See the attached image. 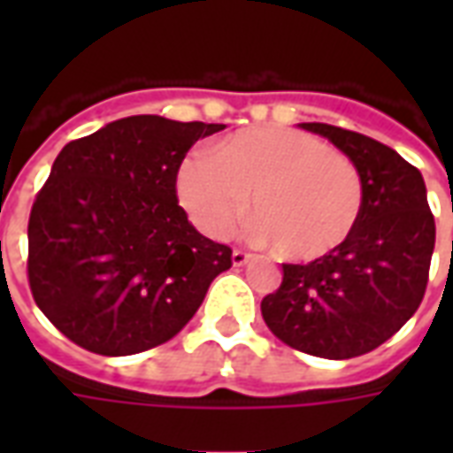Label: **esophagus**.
<instances>
[{"instance_id": "esophagus-1", "label": "esophagus", "mask_w": 453, "mask_h": 453, "mask_svg": "<svg viewBox=\"0 0 453 453\" xmlns=\"http://www.w3.org/2000/svg\"><path fill=\"white\" fill-rule=\"evenodd\" d=\"M250 259H252V255H247L245 250H233V265L235 266H245Z\"/></svg>"}]
</instances>
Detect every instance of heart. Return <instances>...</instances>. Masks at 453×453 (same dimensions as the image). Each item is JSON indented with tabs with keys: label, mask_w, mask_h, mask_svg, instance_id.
<instances>
[{
	"label": "heart",
	"mask_w": 453,
	"mask_h": 453,
	"mask_svg": "<svg viewBox=\"0 0 453 453\" xmlns=\"http://www.w3.org/2000/svg\"><path fill=\"white\" fill-rule=\"evenodd\" d=\"M252 235L279 255L313 262L333 255L354 233L364 181L349 157L291 128H250L191 152L177 169V198L208 237H226L247 213Z\"/></svg>",
	"instance_id": "obj_1"
}]
</instances>
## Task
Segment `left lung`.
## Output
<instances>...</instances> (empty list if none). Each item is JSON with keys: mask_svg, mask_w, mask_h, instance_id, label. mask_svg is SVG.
Returning a JSON list of instances; mask_svg holds the SVG:
<instances>
[{"mask_svg": "<svg viewBox=\"0 0 453 453\" xmlns=\"http://www.w3.org/2000/svg\"><path fill=\"white\" fill-rule=\"evenodd\" d=\"M359 169L364 208L333 255L284 265L262 318L279 340L323 359H351L390 340L415 315L427 288L434 216L418 167L379 140L327 123H301Z\"/></svg>", "mask_w": 453, "mask_h": 453, "instance_id": "1", "label": "left lung"}]
</instances>
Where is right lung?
Instances as JSON below:
<instances>
[{"label":"right lung","instance_id":"right-lung-1","mask_svg":"<svg viewBox=\"0 0 453 453\" xmlns=\"http://www.w3.org/2000/svg\"><path fill=\"white\" fill-rule=\"evenodd\" d=\"M223 128L128 116L60 150L28 218V284L67 340L104 357L152 349L233 266L177 201L188 148Z\"/></svg>","mask_w":453,"mask_h":453}]
</instances>
